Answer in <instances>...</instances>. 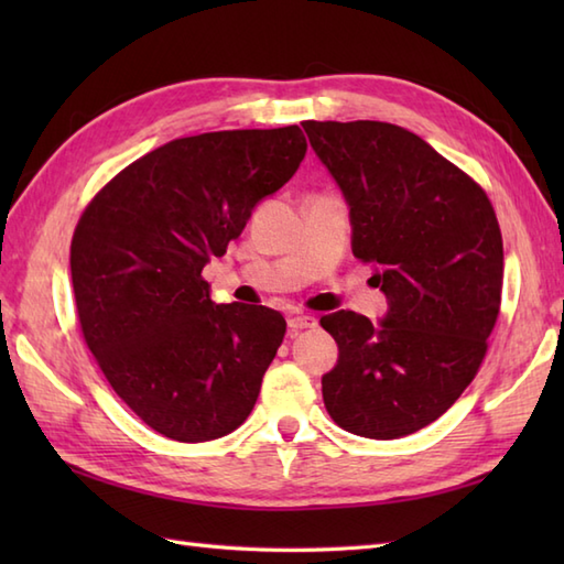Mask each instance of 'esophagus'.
<instances>
[{
	"mask_svg": "<svg viewBox=\"0 0 564 564\" xmlns=\"http://www.w3.org/2000/svg\"><path fill=\"white\" fill-rule=\"evenodd\" d=\"M289 327H291L293 332H301V329H313V327H317V317H315V315L293 313V315H289Z\"/></svg>",
	"mask_w": 564,
	"mask_h": 564,
	"instance_id": "1",
	"label": "esophagus"
}]
</instances>
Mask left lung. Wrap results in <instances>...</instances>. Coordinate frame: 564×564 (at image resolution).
<instances>
[{"label": "left lung", "mask_w": 564, "mask_h": 564, "mask_svg": "<svg viewBox=\"0 0 564 564\" xmlns=\"http://www.w3.org/2000/svg\"><path fill=\"white\" fill-rule=\"evenodd\" d=\"M349 206L351 249L373 261L388 313L319 319L339 346L322 398L341 429L400 438L448 410L480 368L495 329L505 247L492 203L406 128L303 123Z\"/></svg>", "instance_id": "8db88e82"}]
</instances>
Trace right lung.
Returning <instances> with one entry per match:
<instances>
[{
	"label": "right lung",
	"mask_w": 564,
	"mask_h": 564,
	"mask_svg": "<svg viewBox=\"0 0 564 564\" xmlns=\"http://www.w3.org/2000/svg\"><path fill=\"white\" fill-rule=\"evenodd\" d=\"M305 150L297 126L176 138L128 164L77 223L69 271L84 341L118 398L166 438H220L254 410L285 319L215 305L200 271Z\"/></svg>",
	"instance_id": "right-lung-1"
}]
</instances>
